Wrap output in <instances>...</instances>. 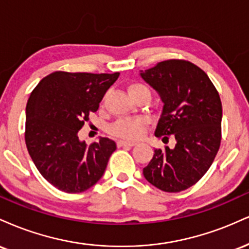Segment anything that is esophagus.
Instances as JSON below:
<instances>
[{"label":"esophagus","instance_id":"34e87169","mask_svg":"<svg viewBox=\"0 0 249 249\" xmlns=\"http://www.w3.org/2000/svg\"><path fill=\"white\" fill-rule=\"evenodd\" d=\"M124 145H128V147H134V145H136V143L131 142V141H124V140H120V141H118V147H124Z\"/></svg>","mask_w":249,"mask_h":249}]
</instances>
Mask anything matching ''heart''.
Segmentation results:
<instances>
[{"instance_id":"heart-1","label":"heart","mask_w":249,"mask_h":249,"mask_svg":"<svg viewBox=\"0 0 249 249\" xmlns=\"http://www.w3.org/2000/svg\"><path fill=\"white\" fill-rule=\"evenodd\" d=\"M128 92L131 98L135 96L140 93H148L149 89L147 86L142 84H131L129 87H128ZM145 121L142 119H122L119 120L116 124H114L110 128L112 133L114 135L122 137V139H136L141 135L143 127H144Z\"/></svg>"}]
</instances>
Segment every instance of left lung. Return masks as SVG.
I'll return each instance as SVG.
<instances>
[{"mask_svg":"<svg viewBox=\"0 0 249 249\" xmlns=\"http://www.w3.org/2000/svg\"><path fill=\"white\" fill-rule=\"evenodd\" d=\"M140 77L163 102L155 136L176 140L175 148L155 149L143 176L162 191H183L206 174L220 147V96L206 73L190 61H162L140 71Z\"/></svg>","mask_w":249,"mask_h":249,"instance_id":"8db88e82","label":"left lung"}]
</instances>
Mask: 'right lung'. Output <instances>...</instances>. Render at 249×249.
I'll return each mask as SVG.
<instances>
[{"label":"right lung","instance_id":"add662e5","mask_svg":"<svg viewBox=\"0 0 249 249\" xmlns=\"http://www.w3.org/2000/svg\"><path fill=\"white\" fill-rule=\"evenodd\" d=\"M119 75L53 72L30 94L25 109L26 148L42 176L61 191H86L106 170L115 142L101 137L87 145L78 134Z\"/></svg>","mask_w":249,"mask_h":249}]
</instances>
